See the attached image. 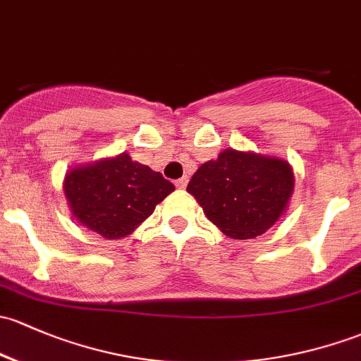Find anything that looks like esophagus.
Here are the masks:
<instances>
[{"mask_svg":"<svg viewBox=\"0 0 361 361\" xmlns=\"http://www.w3.org/2000/svg\"><path fill=\"white\" fill-rule=\"evenodd\" d=\"M174 183H176L178 188H185V187H187V183H188V178L183 176V178H180V180L174 181Z\"/></svg>","mask_w":361,"mask_h":361,"instance_id":"34e87169","label":"esophagus"}]
</instances>
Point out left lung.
<instances>
[{
	"mask_svg": "<svg viewBox=\"0 0 361 361\" xmlns=\"http://www.w3.org/2000/svg\"><path fill=\"white\" fill-rule=\"evenodd\" d=\"M187 190L223 233L242 240L275 225L294 190V176L282 159L228 149L204 162Z\"/></svg>",
	"mask_w": 361,
	"mask_h": 361,
	"instance_id": "1",
	"label": "left lung"
}]
</instances>
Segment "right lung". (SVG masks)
<instances>
[{"mask_svg": "<svg viewBox=\"0 0 361 361\" xmlns=\"http://www.w3.org/2000/svg\"><path fill=\"white\" fill-rule=\"evenodd\" d=\"M74 218L105 238L131 233L174 185L128 154L72 169L63 183Z\"/></svg>", "mask_w": 361, "mask_h": 361, "instance_id": "obj_1", "label": "right lung"}]
</instances>
